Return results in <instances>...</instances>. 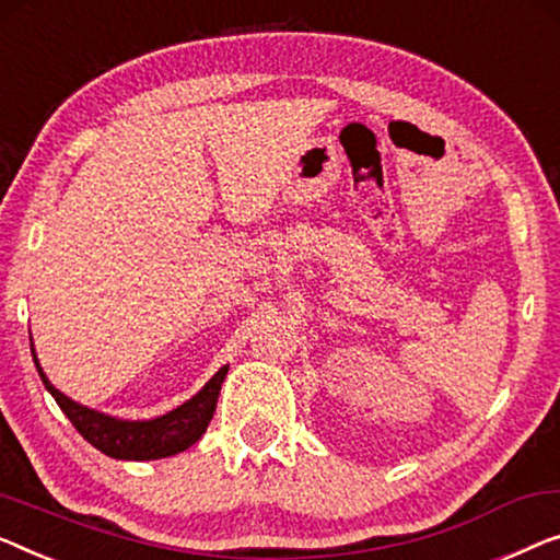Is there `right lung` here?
Returning <instances> with one entry per match:
<instances>
[{
  "label": "right lung",
  "mask_w": 560,
  "mask_h": 560,
  "mask_svg": "<svg viewBox=\"0 0 560 560\" xmlns=\"http://www.w3.org/2000/svg\"><path fill=\"white\" fill-rule=\"evenodd\" d=\"M32 340V338H30ZM32 359H35L37 374L43 378L47 392L55 396L58 407L65 411V417L72 421V427L93 444L95 450H101L103 455L113 459H161L179 455V452L189 450L201 434L207 432L209 421L214 417L217 399H220L222 381L226 376L230 366H222L217 374L207 381L205 388L197 396H191L189 401H184L182 407L168 411L164 417L149 419V421H128L103 415V411L88 409L83 404L72 401L70 396H65L50 384V378L45 376L43 366H39L35 348H32Z\"/></svg>",
  "instance_id": "add662e5"
}]
</instances>
